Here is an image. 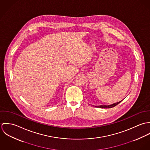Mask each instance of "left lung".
I'll return each mask as SVG.
<instances>
[{"instance_id": "1", "label": "left lung", "mask_w": 150, "mask_h": 150, "mask_svg": "<svg viewBox=\"0 0 150 150\" xmlns=\"http://www.w3.org/2000/svg\"><path fill=\"white\" fill-rule=\"evenodd\" d=\"M122 101V100H121ZM121 101H120L119 102H117L115 103H113L110 105H100V106H95L96 107H100V108H112V107H115L117 106L118 104H119Z\"/></svg>"}]
</instances>
